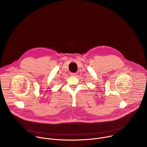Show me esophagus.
Returning <instances> with one entry per match:
<instances>
[{
  "label": "esophagus",
  "mask_w": 147,
  "mask_h": 147,
  "mask_svg": "<svg viewBox=\"0 0 147 147\" xmlns=\"http://www.w3.org/2000/svg\"><path fill=\"white\" fill-rule=\"evenodd\" d=\"M77 75V73H70V76H76Z\"/></svg>",
  "instance_id": "1"
}]
</instances>
